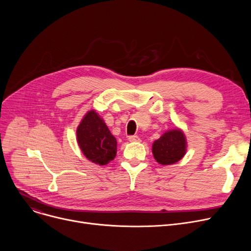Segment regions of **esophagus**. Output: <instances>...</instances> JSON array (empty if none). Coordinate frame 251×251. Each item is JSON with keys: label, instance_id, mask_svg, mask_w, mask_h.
<instances>
[{"label": "esophagus", "instance_id": "esophagus-1", "mask_svg": "<svg viewBox=\"0 0 251 251\" xmlns=\"http://www.w3.org/2000/svg\"><path fill=\"white\" fill-rule=\"evenodd\" d=\"M129 141L130 142H137L139 141V137L137 135H132V136H129Z\"/></svg>", "mask_w": 251, "mask_h": 251}]
</instances>
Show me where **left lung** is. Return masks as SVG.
I'll use <instances>...</instances> for the list:
<instances>
[{
	"mask_svg": "<svg viewBox=\"0 0 251 251\" xmlns=\"http://www.w3.org/2000/svg\"><path fill=\"white\" fill-rule=\"evenodd\" d=\"M186 144V137L182 130H169L152 143L153 157L164 166L175 164L185 155Z\"/></svg>",
	"mask_w": 251,
	"mask_h": 251,
	"instance_id": "obj_1",
	"label": "left lung"
}]
</instances>
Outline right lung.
<instances>
[{"mask_svg": "<svg viewBox=\"0 0 251 251\" xmlns=\"http://www.w3.org/2000/svg\"><path fill=\"white\" fill-rule=\"evenodd\" d=\"M77 142L87 160L100 166L109 164L117 153V140L100 115L91 110L76 130Z\"/></svg>", "mask_w": 251, "mask_h": 251, "instance_id": "obj_1", "label": "right lung"}]
</instances>
